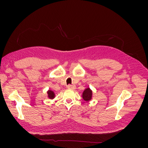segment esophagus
Wrapping results in <instances>:
<instances>
[{
  "mask_svg": "<svg viewBox=\"0 0 148 148\" xmlns=\"http://www.w3.org/2000/svg\"><path fill=\"white\" fill-rule=\"evenodd\" d=\"M67 88H69V89H73L75 88V85H71V84H69L67 85Z\"/></svg>",
  "mask_w": 148,
  "mask_h": 148,
  "instance_id": "1",
  "label": "esophagus"
}]
</instances>
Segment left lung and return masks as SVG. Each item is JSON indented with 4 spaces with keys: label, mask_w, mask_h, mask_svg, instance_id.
I'll list each match as a JSON object with an SVG mask.
<instances>
[{
    "label": "left lung",
    "mask_w": 148,
    "mask_h": 148,
    "mask_svg": "<svg viewBox=\"0 0 148 148\" xmlns=\"http://www.w3.org/2000/svg\"><path fill=\"white\" fill-rule=\"evenodd\" d=\"M92 96V91L89 88L85 89L83 93V98L84 101H88L91 99Z\"/></svg>",
    "instance_id": "1"
}]
</instances>
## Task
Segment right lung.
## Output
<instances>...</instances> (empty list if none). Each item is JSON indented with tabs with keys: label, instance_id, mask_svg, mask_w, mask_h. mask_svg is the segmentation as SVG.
Listing matches in <instances>:
<instances>
[{
	"label": "right lung",
	"instance_id": "obj_1",
	"mask_svg": "<svg viewBox=\"0 0 148 148\" xmlns=\"http://www.w3.org/2000/svg\"><path fill=\"white\" fill-rule=\"evenodd\" d=\"M47 94H48V96H49V98H50V99H53V98L55 97L54 93H53V92L52 91L49 90V91L47 92Z\"/></svg>",
	"mask_w": 148,
	"mask_h": 148
}]
</instances>
